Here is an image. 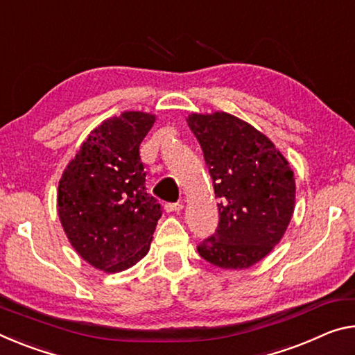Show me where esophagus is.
I'll return each mask as SVG.
<instances>
[{
  "mask_svg": "<svg viewBox=\"0 0 355 355\" xmlns=\"http://www.w3.org/2000/svg\"><path fill=\"white\" fill-rule=\"evenodd\" d=\"M183 208V202H177V204H166L164 205V210L167 213H172V211H180Z\"/></svg>",
  "mask_w": 355,
  "mask_h": 355,
  "instance_id": "obj_1",
  "label": "esophagus"
}]
</instances>
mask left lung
<instances>
[{
	"instance_id": "left-lung-1",
	"label": "left lung",
	"mask_w": 355,
	"mask_h": 355,
	"mask_svg": "<svg viewBox=\"0 0 355 355\" xmlns=\"http://www.w3.org/2000/svg\"><path fill=\"white\" fill-rule=\"evenodd\" d=\"M219 199L216 232L198 246L211 266L243 270L272 252L295 208L294 172L266 134L240 118L191 114Z\"/></svg>"
}]
</instances>
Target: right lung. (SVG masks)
Returning <instances> with one entry per match:
<instances>
[{
  "label": "right lung",
  "mask_w": 355,
  "mask_h": 355,
  "mask_svg": "<svg viewBox=\"0 0 355 355\" xmlns=\"http://www.w3.org/2000/svg\"><path fill=\"white\" fill-rule=\"evenodd\" d=\"M156 115L128 110L89 132L58 183L56 208L72 248L107 273L147 256L161 205L145 191L139 147Z\"/></svg>",
  "instance_id": "obj_1"
}]
</instances>
